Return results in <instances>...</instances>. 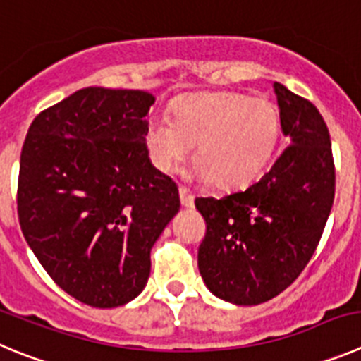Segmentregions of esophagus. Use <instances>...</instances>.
Wrapping results in <instances>:
<instances>
[{
  "instance_id": "esophagus-1",
  "label": "esophagus",
  "mask_w": 361,
  "mask_h": 361,
  "mask_svg": "<svg viewBox=\"0 0 361 361\" xmlns=\"http://www.w3.org/2000/svg\"><path fill=\"white\" fill-rule=\"evenodd\" d=\"M178 195H180V204H183V207H193L195 197L186 190V188H178Z\"/></svg>"
}]
</instances>
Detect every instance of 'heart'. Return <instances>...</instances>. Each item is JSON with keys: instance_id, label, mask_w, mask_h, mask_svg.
Masks as SVG:
<instances>
[{"instance_id": "1", "label": "heart", "mask_w": 361, "mask_h": 361, "mask_svg": "<svg viewBox=\"0 0 361 361\" xmlns=\"http://www.w3.org/2000/svg\"><path fill=\"white\" fill-rule=\"evenodd\" d=\"M279 132V109L267 98L213 92L180 98L173 105V121H148L145 145L159 171H170L197 147L195 177L231 191L243 190L263 173Z\"/></svg>"}]
</instances>
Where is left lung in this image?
Instances as JSON below:
<instances>
[{
	"label": "left lung",
	"instance_id": "1",
	"mask_svg": "<svg viewBox=\"0 0 361 361\" xmlns=\"http://www.w3.org/2000/svg\"><path fill=\"white\" fill-rule=\"evenodd\" d=\"M274 91L288 147L245 191L195 200L207 227L200 276L213 295L240 306L267 302L299 277L335 198L331 140L319 109L279 82Z\"/></svg>",
	"mask_w": 361,
	"mask_h": 361
}]
</instances>
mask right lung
I'll use <instances>...</instances> for the list:
<instances>
[{
  "mask_svg": "<svg viewBox=\"0 0 361 361\" xmlns=\"http://www.w3.org/2000/svg\"><path fill=\"white\" fill-rule=\"evenodd\" d=\"M147 91L85 87L35 116L21 150L23 236L55 283L92 308L147 286L150 250L180 198L145 145Z\"/></svg>",
  "mask_w": 361,
  "mask_h": 361,
  "instance_id": "right-lung-1",
  "label": "right lung"
}]
</instances>
